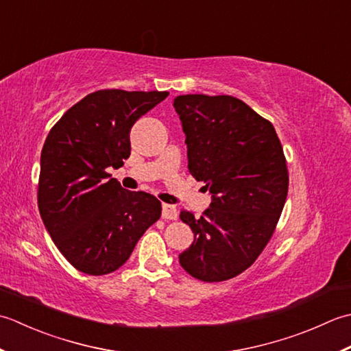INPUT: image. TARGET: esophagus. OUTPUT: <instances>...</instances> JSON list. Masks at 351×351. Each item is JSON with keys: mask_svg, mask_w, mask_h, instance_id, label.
<instances>
[{"mask_svg": "<svg viewBox=\"0 0 351 351\" xmlns=\"http://www.w3.org/2000/svg\"><path fill=\"white\" fill-rule=\"evenodd\" d=\"M178 210L173 204H162V218L163 219H177Z\"/></svg>", "mask_w": 351, "mask_h": 351, "instance_id": "34e87169", "label": "esophagus"}]
</instances>
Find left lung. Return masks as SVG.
Segmentation results:
<instances>
[{"mask_svg":"<svg viewBox=\"0 0 351 351\" xmlns=\"http://www.w3.org/2000/svg\"><path fill=\"white\" fill-rule=\"evenodd\" d=\"M174 109L189 173L212 194L203 217L180 212L194 242L178 261L198 280H228L253 265L280 218L289 186L280 139L268 119L230 95H178Z\"/></svg>","mask_w":351,"mask_h":351,"instance_id":"left-lung-1","label":"left lung"}]
</instances>
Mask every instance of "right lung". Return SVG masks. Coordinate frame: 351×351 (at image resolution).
I'll return each mask as SVG.
<instances>
[{
  "mask_svg": "<svg viewBox=\"0 0 351 351\" xmlns=\"http://www.w3.org/2000/svg\"><path fill=\"white\" fill-rule=\"evenodd\" d=\"M168 92L104 89L86 95L49 130L40 154L38 206L56 247L89 276L123 267L162 204L127 191L107 168L130 156L133 124Z\"/></svg>",
  "mask_w": 351,
  "mask_h": 351,
  "instance_id": "1",
  "label": "right lung"
}]
</instances>
